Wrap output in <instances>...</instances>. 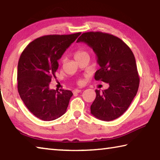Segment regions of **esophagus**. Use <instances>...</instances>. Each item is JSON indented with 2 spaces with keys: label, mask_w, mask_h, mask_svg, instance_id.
Returning <instances> with one entry per match:
<instances>
[{
  "label": "esophagus",
  "mask_w": 160,
  "mask_h": 160,
  "mask_svg": "<svg viewBox=\"0 0 160 160\" xmlns=\"http://www.w3.org/2000/svg\"><path fill=\"white\" fill-rule=\"evenodd\" d=\"M81 91H82V90H80V89H75V90H74L73 91H72V92H73L74 94H77V93L80 92Z\"/></svg>",
  "instance_id": "34e87169"
}]
</instances>
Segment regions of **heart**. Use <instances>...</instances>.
I'll return each mask as SVG.
<instances>
[{"mask_svg": "<svg viewBox=\"0 0 160 160\" xmlns=\"http://www.w3.org/2000/svg\"><path fill=\"white\" fill-rule=\"evenodd\" d=\"M85 56H89L90 57V54H89V52L88 51H86L85 49H79L76 52H75V59L76 60H78V59H80L82 57H85ZM65 59L63 58V62H64ZM78 85H83L84 83V80L82 79H80L78 80Z\"/></svg>", "mask_w": 160, "mask_h": 160, "instance_id": "obj_1", "label": "heart"}]
</instances>
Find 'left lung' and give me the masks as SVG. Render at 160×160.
<instances>
[{"label": "left lung", "mask_w": 160, "mask_h": 160, "mask_svg": "<svg viewBox=\"0 0 160 160\" xmlns=\"http://www.w3.org/2000/svg\"><path fill=\"white\" fill-rule=\"evenodd\" d=\"M77 42L92 48L100 68L94 79L109 83L107 90H96L91 113L102 121H110L123 114L138 90L140 78L133 53L125 42L113 34L102 32H85Z\"/></svg>", "instance_id": "left-lung-1"}]
</instances>
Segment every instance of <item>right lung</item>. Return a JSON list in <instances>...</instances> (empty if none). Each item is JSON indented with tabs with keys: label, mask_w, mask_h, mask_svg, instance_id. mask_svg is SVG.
Here are the masks:
<instances>
[{
	"label": "right lung",
	"mask_w": 160,
	"mask_h": 160,
	"mask_svg": "<svg viewBox=\"0 0 160 160\" xmlns=\"http://www.w3.org/2000/svg\"><path fill=\"white\" fill-rule=\"evenodd\" d=\"M80 34L37 38L27 46L19 59V94L29 112L43 121L55 120L66 112L72 92L61 89L50 90L49 83L56 77L58 60Z\"/></svg>",
	"instance_id": "add662e5"
}]
</instances>
